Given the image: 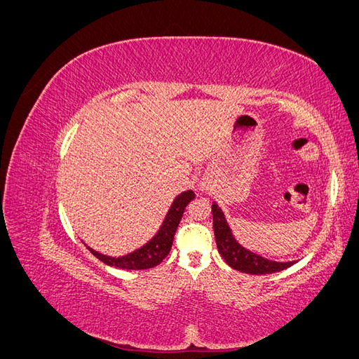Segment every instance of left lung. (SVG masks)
<instances>
[{
  "instance_id": "left-lung-1",
  "label": "left lung",
  "mask_w": 359,
  "mask_h": 359,
  "mask_svg": "<svg viewBox=\"0 0 359 359\" xmlns=\"http://www.w3.org/2000/svg\"><path fill=\"white\" fill-rule=\"evenodd\" d=\"M211 211H212L217 248H219V253L224 259V262L231 268L241 271V273H245V274L260 276V274L278 273V271H283L295 264V262H274V260L265 259L253 252H250V250L244 248L243 245L236 243V240L232 235L231 227L224 219L222 208H219V205L215 202L211 206Z\"/></svg>"
}]
</instances>
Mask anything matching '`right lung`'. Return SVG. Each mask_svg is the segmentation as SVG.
<instances>
[{
	"instance_id": "add662e5",
	"label": "right lung",
	"mask_w": 359,
	"mask_h": 359,
	"mask_svg": "<svg viewBox=\"0 0 359 359\" xmlns=\"http://www.w3.org/2000/svg\"><path fill=\"white\" fill-rule=\"evenodd\" d=\"M191 199H194V193L191 190L182 191L181 194H178L175 201L172 202L170 208L166 214V219L163 220V224L160 226L156 236L153 240H149L145 245L135 250L133 253H128L126 256H119V257H112V256H104L99 252H95V250L90 247L86 248H88L97 259L102 260L103 264L109 266H115L119 269L154 268L169 255L172 243H173V236H175L182 212Z\"/></svg>"
}]
</instances>
